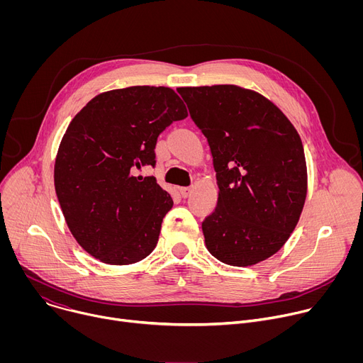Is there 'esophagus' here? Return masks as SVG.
I'll use <instances>...</instances> for the list:
<instances>
[{
	"label": "esophagus",
	"instance_id": "esophagus-1",
	"mask_svg": "<svg viewBox=\"0 0 363 363\" xmlns=\"http://www.w3.org/2000/svg\"><path fill=\"white\" fill-rule=\"evenodd\" d=\"M191 192H192V188H191V186H182V188H179V194L182 195V198H188V196L191 195Z\"/></svg>",
	"mask_w": 363,
	"mask_h": 363
}]
</instances>
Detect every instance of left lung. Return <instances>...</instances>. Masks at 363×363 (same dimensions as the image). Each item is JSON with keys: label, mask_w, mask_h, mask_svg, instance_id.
I'll return each mask as SVG.
<instances>
[{"label": "left lung", "mask_w": 363, "mask_h": 363, "mask_svg": "<svg viewBox=\"0 0 363 363\" xmlns=\"http://www.w3.org/2000/svg\"><path fill=\"white\" fill-rule=\"evenodd\" d=\"M213 155L218 201L202 221L205 245L237 267L276 254L296 228L306 194L301 139L260 93L234 84L179 87Z\"/></svg>", "instance_id": "8db88e82"}]
</instances>
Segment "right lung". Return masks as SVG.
<instances>
[{
  "mask_svg": "<svg viewBox=\"0 0 363 363\" xmlns=\"http://www.w3.org/2000/svg\"><path fill=\"white\" fill-rule=\"evenodd\" d=\"M188 116L169 87L132 86L100 93L70 122L59 146L55 186L76 241L106 264L126 266L158 244L174 201L155 177L158 136Z\"/></svg>",
  "mask_w": 363,
  "mask_h": 363,
  "instance_id": "add662e5",
  "label": "right lung"
}]
</instances>
